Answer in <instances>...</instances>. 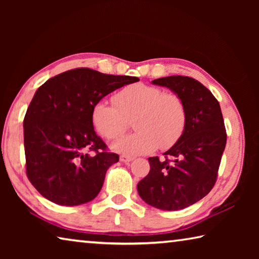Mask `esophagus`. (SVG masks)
I'll use <instances>...</instances> for the list:
<instances>
[{
    "instance_id": "34e87169",
    "label": "esophagus",
    "mask_w": 259,
    "mask_h": 259,
    "mask_svg": "<svg viewBox=\"0 0 259 259\" xmlns=\"http://www.w3.org/2000/svg\"><path fill=\"white\" fill-rule=\"evenodd\" d=\"M133 160H134V157H131V156H126V155L120 156V161L123 162V163H129V162H131Z\"/></svg>"
}]
</instances>
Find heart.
<instances>
[{"mask_svg": "<svg viewBox=\"0 0 259 259\" xmlns=\"http://www.w3.org/2000/svg\"><path fill=\"white\" fill-rule=\"evenodd\" d=\"M114 103L96 102L91 121L96 131L107 139H115L134 120L136 133L115 140L114 151L126 155L151 153L171 147L182 137L187 114L183 99L176 94L164 93L159 87L136 83L114 95Z\"/></svg>", "mask_w": 259, "mask_h": 259, "instance_id": "obj_1", "label": "heart"}]
</instances>
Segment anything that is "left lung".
<instances>
[{
  "label": "left lung",
  "mask_w": 259,
  "mask_h": 259,
  "mask_svg": "<svg viewBox=\"0 0 259 259\" xmlns=\"http://www.w3.org/2000/svg\"><path fill=\"white\" fill-rule=\"evenodd\" d=\"M153 84L169 88L183 99L187 121L182 137L159 156L148 157L150 172L138 183V194L152 207L181 210L204 198L216 183L226 130L218 100L194 78L172 75Z\"/></svg>",
  "instance_id": "1"
}]
</instances>
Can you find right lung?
<instances>
[{
	"mask_svg": "<svg viewBox=\"0 0 259 259\" xmlns=\"http://www.w3.org/2000/svg\"><path fill=\"white\" fill-rule=\"evenodd\" d=\"M137 81L82 67L58 74L38 88L24 119V146L26 174L42 196L60 205H78L98 195L119 155L107 152L96 135L93 106Z\"/></svg>",
	"mask_w": 259,
	"mask_h": 259,
	"instance_id": "add662e5",
	"label": "right lung"
}]
</instances>
